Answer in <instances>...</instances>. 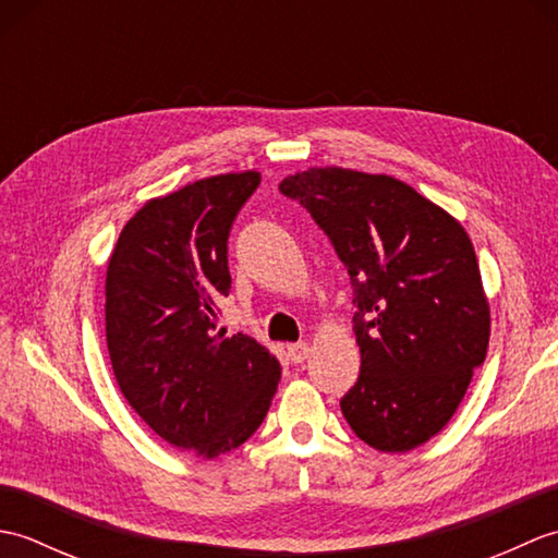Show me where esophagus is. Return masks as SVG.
Segmentation results:
<instances>
[{"label":"esophagus","mask_w":558,"mask_h":558,"mask_svg":"<svg viewBox=\"0 0 558 558\" xmlns=\"http://www.w3.org/2000/svg\"><path fill=\"white\" fill-rule=\"evenodd\" d=\"M288 357L294 364H302L306 357H310V345H306V342H292V345H288Z\"/></svg>","instance_id":"1"}]
</instances>
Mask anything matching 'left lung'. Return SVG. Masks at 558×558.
Segmentation results:
<instances>
[{"label": "left lung", "mask_w": 558, "mask_h": 558, "mask_svg": "<svg viewBox=\"0 0 558 558\" xmlns=\"http://www.w3.org/2000/svg\"><path fill=\"white\" fill-rule=\"evenodd\" d=\"M280 192L312 213L350 272L362 366L340 410L352 432L384 453L426 444L487 357L489 302L468 232L388 174L310 168Z\"/></svg>", "instance_id": "obj_1"}]
</instances>
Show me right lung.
<instances>
[{
	"mask_svg": "<svg viewBox=\"0 0 558 558\" xmlns=\"http://www.w3.org/2000/svg\"><path fill=\"white\" fill-rule=\"evenodd\" d=\"M260 174L228 172L150 198L124 225L105 278V330L117 384L153 432L196 458L252 436L280 364L248 336L218 330L228 236Z\"/></svg>",
	"mask_w": 558,
	"mask_h": 558,
	"instance_id": "obj_1",
	"label": "right lung"
}]
</instances>
